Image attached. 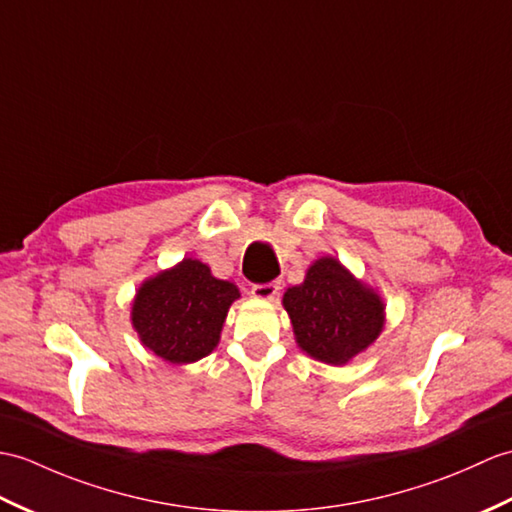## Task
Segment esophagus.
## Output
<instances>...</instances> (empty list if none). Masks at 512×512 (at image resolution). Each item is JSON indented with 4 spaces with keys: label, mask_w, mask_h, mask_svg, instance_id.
Instances as JSON below:
<instances>
[{
    "label": "esophagus",
    "mask_w": 512,
    "mask_h": 512,
    "mask_svg": "<svg viewBox=\"0 0 512 512\" xmlns=\"http://www.w3.org/2000/svg\"><path fill=\"white\" fill-rule=\"evenodd\" d=\"M281 290V283L279 281H270V283H255L251 288V294L255 299H275Z\"/></svg>",
    "instance_id": "obj_1"
}]
</instances>
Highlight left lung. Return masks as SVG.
Here are the masks:
<instances>
[{
  "label": "left lung",
  "instance_id": "1",
  "mask_svg": "<svg viewBox=\"0 0 512 512\" xmlns=\"http://www.w3.org/2000/svg\"><path fill=\"white\" fill-rule=\"evenodd\" d=\"M299 347L327 364H347L384 327V303L355 281L334 257L307 270L301 285L283 294Z\"/></svg>",
  "mask_w": 512,
  "mask_h": 512
}]
</instances>
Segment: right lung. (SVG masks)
I'll return each mask as SVG.
<instances>
[{"label":"right lung","mask_w":512,"mask_h":512,"mask_svg":"<svg viewBox=\"0 0 512 512\" xmlns=\"http://www.w3.org/2000/svg\"><path fill=\"white\" fill-rule=\"evenodd\" d=\"M237 296L233 283L211 277L198 259H183L141 285L133 303V325L144 347L159 358L189 364L216 349Z\"/></svg>","instance_id":"add662e5"}]
</instances>
